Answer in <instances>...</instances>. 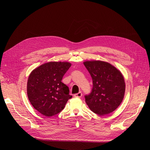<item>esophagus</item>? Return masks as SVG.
<instances>
[{"label":"esophagus","instance_id":"34e87169","mask_svg":"<svg viewBox=\"0 0 150 150\" xmlns=\"http://www.w3.org/2000/svg\"><path fill=\"white\" fill-rule=\"evenodd\" d=\"M81 96H82V94L81 93V92H80V91L79 92H78V93L75 94V97H81Z\"/></svg>","mask_w":150,"mask_h":150}]
</instances>
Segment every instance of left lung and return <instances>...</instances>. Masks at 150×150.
I'll return each instance as SVG.
<instances>
[{
	"mask_svg": "<svg viewBox=\"0 0 150 150\" xmlns=\"http://www.w3.org/2000/svg\"><path fill=\"white\" fill-rule=\"evenodd\" d=\"M70 66L69 62L51 61L31 71L27 81V96L31 105L42 115L52 117L59 113L72 97L69 88L61 82Z\"/></svg>",
	"mask_w": 150,
	"mask_h": 150,
	"instance_id": "8db88e82",
	"label": "left lung"
}]
</instances>
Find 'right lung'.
I'll return each mask as SVG.
<instances>
[{
    "instance_id": "obj_1",
    "label": "right lung",
    "mask_w": 150,
    "mask_h": 150,
    "mask_svg": "<svg viewBox=\"0 0 150 150\" xmlns=\"http://www.w3.org/2000/svg\"><path fill=\"white\" fill-rule=\"evenodd\" d=\"M84 65L91 75V93L85 101L92 112L99 115L108 114L119 106L124 98L125 83L120 71L109 62L86 61Z\"/></svg>"
}]
</instances>
